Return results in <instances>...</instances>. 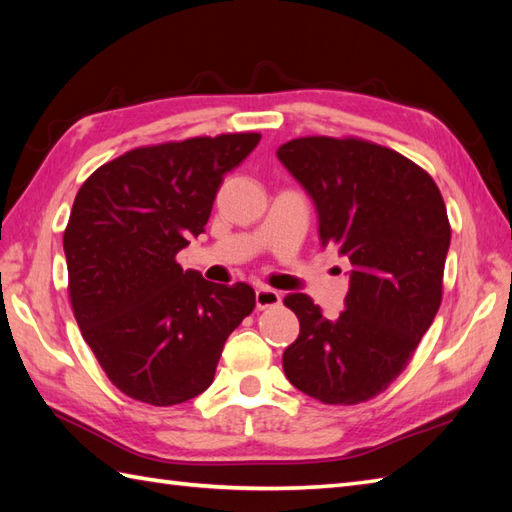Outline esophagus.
I'll list each match as a JSON object with an SVG mask.
<instances>
[{"label":"esophagus","mask_w":512,"mask_h":512,"mask_svg":"<svg viewBox=\"0 0 512 512\" xmlns=\"http://www.w3.org/2000/svg\"><path fill=\"white\" fill-rule=\"evenodd\" d=\"M255 301H257V308H259V310L279 306V303H281V292H277V290H273V288L262 286V288L255 290Z\"/></svg>","instance_id":"1"}]
</instances>
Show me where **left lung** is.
Segmentation results:
<instances>
[{"instance_id":"1","label":"left lung","mask_w":512,"mask_h":512,"mask_svg":"<svg viewBox=\"0 0 512 512\" xmlns=\"http://www.w3.org/2000/svg\"><path fill=\"white\" fill-rule=\"evenodd\" d=\"M277 158L317 206L321 244L352 264L336 319L303 292L284 299L301 325L284 372L325 405H358L398 378L436 317L451 244L447 206L427 171L369 140L295 138Z\"/></svg>"}]
</instances>
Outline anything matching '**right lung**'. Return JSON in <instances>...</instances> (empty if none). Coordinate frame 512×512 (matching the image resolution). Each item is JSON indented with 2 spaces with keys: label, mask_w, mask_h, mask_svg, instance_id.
Listing matches in <instances>:
<instances>
[{
  "label": "right lung",
  "mask_w": 512,
  "mask_h": 512,
  "mask_svg": "<svg viewBox=\"0 0 512 512\" xmlns=\"http://www.w3.org/2000/svg\"><path fill=\"white\" fill-rule=\"evenodd\" d=\"M259 134L138 147L83 182L63 233L68 292L85 343L125 396L154 407L213 383L224 343L255 308L248 284L182 270L178 250L204 233L224 173Z\"/></svg>",
  "instance_id": "add662e5"
}]
</instances>
